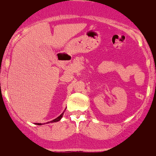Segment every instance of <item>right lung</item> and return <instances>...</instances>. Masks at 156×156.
I'll use <instances>...</instances> for the list:
<instances>
[{
	"label": "right lung",
	"mask_w": 156,
	"mask_h": 156,
	"mask_svg": "<svg viewBox=\"0 0 156 156\" xmlns=\"http://www.w3.org/2000/svg\"><path fill=\"white\" fill-rule=\"evenodd\" d=\"M63 114H64V112H63V113L62 114V115H59V116H58V118H56V119H55L52 120V121H50V122H46V123H49V122H58V121H59V120H60L61 119H62V118ZM36 124H37V125H41V123H36Z\"/></svg>",
	"instance_id": "1"
}]
</instances>
